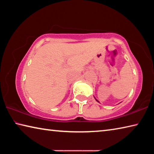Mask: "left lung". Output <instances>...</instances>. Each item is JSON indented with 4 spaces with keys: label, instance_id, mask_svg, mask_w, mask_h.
Masks as SVG:
<instances>
[{
    "label": "left lung",
    "instance_id": "left-lung-1",
    "mask_svg": "<svg viewBox=\"0 0 154 154\" xmlns=\"http://www.w3.org/2000/svg\"><path fill=\"white\" fill-rule=\"evenodd\" d=\"M94 98H95V100H96V101H97V102H98V103H100V102H99V101H98V100H97V99H96V98H95V97H94Z\"/></svg>",
    "mask_w": 154,
    "mask_h": 154
}]
</instances>
